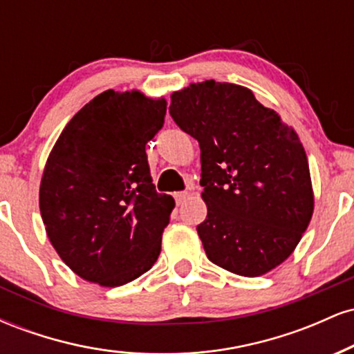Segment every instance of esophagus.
<instances>
[{
    "label": "esophagus",
    "instance_id": "34e87169",
    "mask_svg": "<svg viewBox=\"0 0 354 354\" xmlns=\"http://www.w3.org/2000/svg\"><path fill=\"white\" fill-rule=\"evenodd\" d=\"M186 198H188V191H178V193H174V200H176L178 205H181Z\"/></svg>",
    "mask_w": 354,
    "mask_h": 354
}]
</instances>
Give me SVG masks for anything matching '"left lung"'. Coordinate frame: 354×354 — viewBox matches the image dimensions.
Returning <instances> with one entry per match:
<instances>
[{"instance_id":"obj_1","label":"left lung","mask_w":354,"mask_h":354,"mask_svg":"<svg viewBox=\"0 0 354 354\" xmlns=\"http://www.w3.org/2000/svg\"><path fill=\"white\" fill-rule=\"evenodd\" d=\"M169 115L200 143L208 214L196 230L209 261L248 278L281 265L315 208L295 129L251 89L214 80L174 91Z\"/></svg>"}]
</instances>
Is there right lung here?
<instances>
[{
	"label": "right lung",
	"mask_w": 354,
	"mask_h": 354,
	"mask_svg": "<svg viewBox=\"0 0 354 354\" xmlns=\"http://www.w3.org/2000/svg\"><path fill=\"white\" fill-rule=\"evenodd\" d=\"M165 98L113 89L64 126L44 166L39 211L59 258L86 281L115 288L151 270L174 200L154 189L146 143Z\"/></svg>",
	"instance_id": "obj_1"
}]
</instances>
